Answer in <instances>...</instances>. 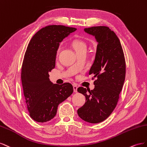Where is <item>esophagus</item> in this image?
<instances>
[{"label":"esophagus","mask_w":147,"mask_h":147,"mask_svg":"<svg viewBox=\"0 0 147 147\" xmlns=\"http://www.w3.org/2000/svg\"><path fill=\"white\" fill-rule=\"evenodd\" d=\"M73 89L75 93H76V92H78V86L76 85H73Z\"/></svg>","instance_id":"esophagus-1"}]
</instances>
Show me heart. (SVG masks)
Here are the masks:
<instances>
[{"label":"heart","mask_w":147,"mask_h":147,"mask_svg":"<svg viewBox=\"0 0 147 147\" xmlns=\"http://www.w3.org/2000/svg\"><path fill=\"white\" fill-rule=\"evenodd\" d=\"M72 45L73 48L76 51H78V50H82V49H87V45L86 44L83 42L82 40H74L72 42ZM61 49V47L60 46L59 48L58 49V52L60 51V50Z\"/></svg>","instance_id":"b5f03b06"}]
</instances>
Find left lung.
<instances>
[{"instance_id": "obj_1", "label": "left lung", "mask_w": 147, "mask_h": 147, "mask_svg": "<svg viewBox=\"0 0 147 147\" xmlns=\"http://www.w3.org/2000/svg\"><path fill=\"white\" fill-rule=\"evenodd\" d=\"M97 42L94 63L89 71L93 75L95 88L79 87L78 92L86 97V103L78 110L80 118L90 123L105 120L116 107L125 76V62L118 37L107 26L85 28Z\"/></svg>"}]
</instances>
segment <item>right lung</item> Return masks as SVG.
<instances>
[{"instance_id": "1", "label": "right lung", "mask_w": 147, "mask_h": 147, "mask_svg": "<svg viewBox=\"0 0 147 147\" xmlns=\"http://www.w3.org/2000/svg\"><path fill=\"white\" fill-rule=\"evenodd\" d=\"M76 30L62 25H50L37 31L28 44L21 78L29 116L36 122L53 119L58 105L73 94L70 83L53 84L49 73L55 68L60 42Z\"/></svg>"}]
</instances>
